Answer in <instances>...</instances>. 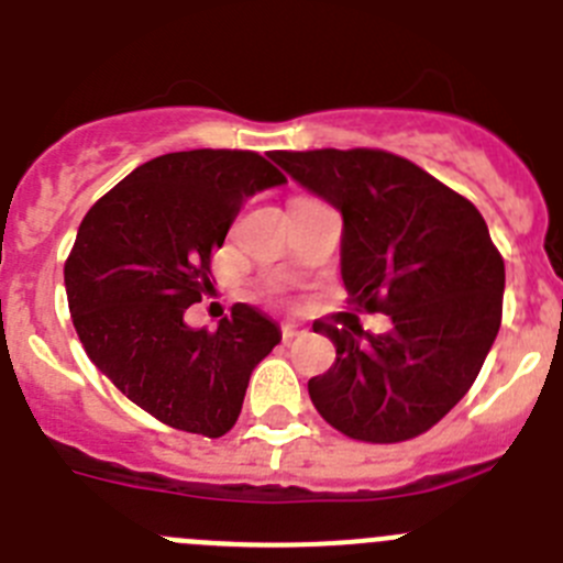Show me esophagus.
<instances>
[{
    "mask_svg": "<svg viewBox=\"0 0 563 563\" xmlns=\"http://www.w3.org/2000/svg\"><path fill=\"white\" fill-rule=\"evenodd\" d=\"M280 333H283V341H291V339H297V335L306 333V328H302V324H297V322H286L280 328Z\"/></svg>",
    "mask_w": 563,
    "mask_h": 563,
    "instance_id": "obj_1",
    "label": "esophagus"
}]
</instances>
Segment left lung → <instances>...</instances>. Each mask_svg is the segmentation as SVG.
<instances>
[{"mask_svg":"<svg viewBox=\"0 0 563 563\" xmlns=\"http://www.w3.org/2000/svg\"><path fill=\"white\" fill-rule=\"evenodd\" d=\"M299 186L341 210V280L388 333L313 322L335 364L308 380L328 424L397 444L433 428L470 391L503 319L506 264L481 210L386 150L272 152Z\"/></svg>","mask_w":563,"mask_h":563,"instance_id":"left-lung-1","label":"left lung"}]
</instances>
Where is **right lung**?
I'll return each instance as SVG.
<instances>
[{"label": "right lung", "mask_w": 563, "mask_h": 563, "mask_svg": "<svg viewBox=\"0 0 563 563\" xmlns=\"http://www.w3.org/2000/svg\"><path fill=\"white\" fill-rule=\"evenodd\" d=\"M286 183L250 150L152 157L93 202L63 266L86 355L119 391L169 428L219 439L239 419L250 375L280 344L255 308L219 328L183 322L210 291V261L246 197Z\"/></svg>", "instance_id": "right-lung-1"}]
</instances>
